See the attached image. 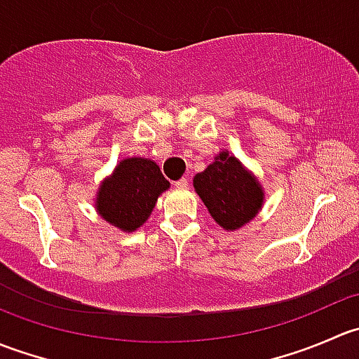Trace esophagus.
<instances>
[{
  "label": "esophagus",
  "instance_id": "obj_1",
  "mask_svg": "<svg viewBox=\"0 0 359 359\" xmlns=\"http://www.w3.org/2000/svg\"><path fill=\"white\" fill-rule=\"evenodd\" d=\"M187 186H189V180H187V177H182V179L177 180L175 182V187H179V189H186Z\"/></svg>",
  "mask_w": 359,
  "mask_h": 359
}]
</instances>
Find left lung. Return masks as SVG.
Wrapping results in <instances>:
<instances>
[{
  "label": "left lung",
  "mask_w": 359,
  "mask_h": 359,
  "mask_svg": "<svg viewBox=\"0 0 359 359\" xmlns=\"http://www.w3.org/2000/svg\"><path fill=\"white\" fill-rule=\"evenodd\" d=\"M210 215L226 231H236L259 213L264 191L259 180L229 151H220L212 165L193 180Z\"/></svg>",
  "instance_id": "left-lung-1"
}]
</instances>
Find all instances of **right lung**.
<instances>
[{"label":"right lung","mask_w":359,"mask_h":359,"mask_svg":"<svg viewBox=\"0 0 359 359\" xmlns=\"http://www.w3.org/2000/svg\"><path fill=\"white\" fill-rule=\"evenodd\" d=\"M170 187L161 170L147 158H125L102 180L95 198L99 215L123 233L137 231Z\"/></svg>","instance_id":"right-lung-1"}]
</instances>
